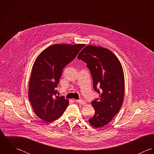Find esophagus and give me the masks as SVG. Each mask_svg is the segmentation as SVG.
<instances>
[{
	"label": "esophagus",
	"mask_w": 154,
	"mask_h": 154,
	"mask_svg": "<svg viewBox=\"0 0 154 154\" xmlns=\"http://www.w3.org/2000/svg\"><path fill=\"white\" fill-rule=\"evenodd\" d=\"M74 101H75V102H79V103H81V104H85V101H84L83 100H82V99L75 100Z\"/></svg>",
	"instance_id": "obj_1"
}]
</instances>
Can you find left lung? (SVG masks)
I'll use <instances>...</instances> for the list:
<instances>
[{
    "label": "left lung",
    "instance_id": "left-lung-1",
    "mask_svg": "<svg viewBox=\"0 0 154 154\" xmlns=\"http://www.w3.org/2000/svg\"><path fill=\"white\" fill-rule=\"evenodd\" d=\"M89 69L94 90L99 98L92 102L94 116L89 122L95 128L108 124L123 105L124 77L123 68L117 57L109 49L89 45L78 55Z\"/></svg>",
    "mask_w": 154,
    "mask_h": 154
}]
</instances>
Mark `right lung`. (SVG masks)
<instances>
[{
    "mask_svg": "<svg viewBox=\"0 0 154 154\" xmlns=\"http://www.w3.org/2000/svg\"><path fill=\"white\" fill-rule=\"evenodd\" d=\"M85 46L84 44H56L45 49L34 62L29 83V98L32 108L40 119L51 122L60 118L69 101L57 96L62 69Z\"/></svg>",
    "mask_w": 154,
    "mask_h": 154,
    "instance_id": "add662e5",
    "label": "right lung"
}]
</instances>
